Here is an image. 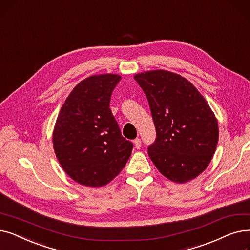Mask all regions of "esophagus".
<instances>
[{
  "mask_svg": "<svg viewBox=\"0 0 250 250\" xmlns=\"http://www.w3.org/2000/svg\"><path fill=\"white\" fill-rule=\"evenodd\" d=\"M134 143H135V147H136L137 149H140V148H141L142 142H141V140H140L139 138H137V139L134 141Z\"/></svg>",
  "mask_w": 250,
  "mask_h": 250,
  "instance_id": "esophagus-1",
  "label": "esophagus"
}]
</instances>
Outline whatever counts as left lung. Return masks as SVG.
Instances as JSON below:
<instances>
[{
	"label": "left lung",
	"instance_id": "obj_1",
	"mask_svg": "<svg viewBox=\"0 0 250 250\" xmlns=\"http://www.w3.org/2000/svg\"><path fill=\"white\" fill-rule=\"evenodd\" d=\"M149 102L156 140L148 154L168 179L183 183L198 177L211 162L219 140L217 118L188 80L164 70L137 74Z\"/></svg>",
	"mask_w": 250,
	"mask_h": 250
}]
</instances>
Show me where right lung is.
<instances>
[{
  "mask_svg": "<svg viewBox=\"0 0 250 250\" xmlns=\"http://www.w3.org/2000/svg\"><path fill=\"white\" fill-rule=\"evenodd\" d=\"M122 77L94 75L79 83L62 106L52 134L57 158L72 179L100 188L118 175L133 144L121 133L109 108Z\"/></svg>",
  "mask_w": 250,
  "mask_h": 250,
  "instance_id": "1",
  "label": "right lung"
}]
</instances>
